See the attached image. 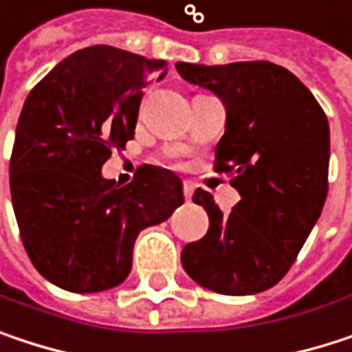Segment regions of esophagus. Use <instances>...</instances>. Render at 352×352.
I'll use <instances>...</instances> for the list:
<instances>
[{
  "instance_id": "1",
  "label": "esophagus",
  "mask_w": 352,
  "mask_h": 352,
  "mask_svg": "<svg viewBox=\"0 0 352 352\" xmlns=\"http://www.w3.org/2000/svg\"><path fill=\"white\" fill-rule=\"evenodd\" d=\"M183 195H185V199H191V195H193V183H189V181L183 183Z\"/></svg>"
}]
</instances>
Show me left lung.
<instances>
[{"label": "left lung", "instance_id": "8db88e82", "mask_svg": "<svg viewBox=\"0 0 352 352\" xmlns=\"http://www.w3.org/2000/svg\"><path fill=\"white\" fill-rule=\"evenodd\" d=\"M179 75L214 91L226 107L216 171L232 177L241 201L222 214L195 189L208 212L201 241L185 245L187 275L216 294L250 296L281 281L322 214L328 193L330 128L310 89L269 60L177 63Z\"/></svg>", "mask_w": 352, "mask_h": 352}]
</instances>
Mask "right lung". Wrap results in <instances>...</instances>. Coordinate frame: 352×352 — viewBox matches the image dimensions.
<instances>
[{
  "instance_id": "1",
  "label": "right lung",
  "mask_w": 352,
  "mask_h": 352,
  "mask_svg": "<svg viewBox=\"0 0 352 352\" xmlns=\"http://www.w3.org/2000/svg\"><path fill=\"white\" fill-rule=\"evenodd\" d=\"M165 60L89 46L60 60L26 98L10 159V191L36 271L73 294L120 285L138 232L183 204L181 179L142 165L120 187L102 177L134 136L146 77Z\"/></svg>"
}]
</instances>
